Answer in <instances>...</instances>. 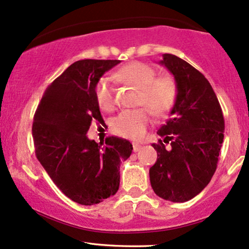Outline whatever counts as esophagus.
Instances as JSON below:
<instances>
[{"instance_id":"34e87169","label":"esophagus","mask_w":249,"mask_h":249,"mask_svg":"<svg viewBox=\"0 0 249 249\" xmlns=\"http://www.w3.org/2000/svg\"><path fill=\"white\" fill-rule=\"evenodd\" d=\"M141 148H142V145H141V144H139V143H133V151H134V152H138L139 150H140Z\"/></svg>"}]
</instances>
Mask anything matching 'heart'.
<instances>
[{
  "instance_id": "heart-1",
  "label": "heart",
  "mask_w": 249,
  "mask_h": 249,
  "mask_svg": "<svg viewBox=\"0 0 249 249\" xmlns=\"http://www.w3.org/2000/svg\"><path fill=\"white\" fill-rule=\"evenodd\" d=\"M112 76L116 81L128 83L140 89L138 105L149 107L157 117L170 112L177 102L178 84L173 76H157L156 69L144 62H130L119 68ZM95 98L99 107L104 110L114 108V86L110 77L106 76L99 79L95 85ZM148 109L143 107L123 110L112 121V128L125 138L141 139L151 123V112Z\"/></svg>"
}]
</instances>
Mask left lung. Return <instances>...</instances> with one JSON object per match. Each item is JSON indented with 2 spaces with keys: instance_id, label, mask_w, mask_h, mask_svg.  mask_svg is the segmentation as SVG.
<instances>
[{
  "instance_id": "8db88e82",
  "label": "left lung",
  "mask_w": 249,
  "mask_h": 249,
  "mask_svg": "<svg viewBox=\"0 0 249 249\" xmlns=\"http://www.w3.org/2000/svg\"><path fill=\"white\" fill-rule=\"evenodd\" d=\"M173 74L178 99L171 117L161 125L152 147L157 161L149 170L155 194L165 200L184 203L210 183L217 167L224 138V118L216 94L199 71L170 53L159 62ZM171 143L170 149L164 147Z\"/></svg>"
}]
</instances>
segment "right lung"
I'll return each mask as SVG.
<instances>
[{
  "label": "right lung",
  "instance_id": "obj_1",
  "mask_svg": "<svg viewBox=\"0 0 249 249\" xmlns=\"http://www.w3.org/2000/svg\"><path fill=\"white\" fill-rule=\"evenodd\" d=\"M119 60L85 59L69 66L48 86L34 115L32 133L38 161L75 203L91 206L117 192L119 165L132 154L126 139L89 140L91 123L102 116L95 85Z\"/></svg>",
  "mask_w": 249,
  "mask_h": 249
}]
</instances>
